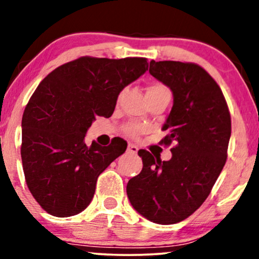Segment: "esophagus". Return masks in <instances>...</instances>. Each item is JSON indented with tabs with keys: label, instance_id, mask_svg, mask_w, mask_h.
Returning <instances> with one entry per match:
<instances>
[{
	"label": "esophagus",
	"instance_id": "1",
	"mask_svg": "<svg viewBox=\"0 0 259 259\" xmlns=\"http://www.w3.org/2000/svg\"><path fill=\"white\" fill-rule=\"evenodd\" d=\"M139 151V148L135 146V145H133V144H129L127 145V152L129 153H136Z\"/></svg>",
	"mask_w": 259,
	"mask_h": 259
}]
</instances>
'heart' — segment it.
<instances>
[{
	"instance_id": "obj_1",
	"label": "heart",
	"mask_w": 259,
	"mask_h": 259,
	"mask_svg": "<svg viewBox=\"0 0 259 259\" xmlns=\"http://www.w3.org/2000/svg\"><path fill=\"white\" fill-rule=\"evenodd\" d=\"M160 94L170 95V92H169L167 86L160 84V82H153V84H151L147 88V96H150V95ZM140 132H141V126H140L139 124H130V125L125 126V133L130 136H136Z\"/></svg>"
}]
</instances>
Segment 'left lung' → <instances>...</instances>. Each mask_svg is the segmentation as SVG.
<instances>
[{
  "label": "left lung",
  "mask_w": 259,
  "mask_h": 259,
  "mask_svg": "<svg viewBox=\"0 0 259 259\" xmlns=\"http://www.w3.org/2000/svg\"><path fill=\"white\" fill-rule=\"evenodd\" d=\"M150 74L173 92L174 103L159 141L170 146L171 158L162 160L146 150L141 173L126 185L130 203L157 224H175L206 201L228 157L231 118L217 81L201 65L151 61ZM154 154V153H153Z\"/></svg>",
  "instance_id": "left-lung-1"
}]
</instances>
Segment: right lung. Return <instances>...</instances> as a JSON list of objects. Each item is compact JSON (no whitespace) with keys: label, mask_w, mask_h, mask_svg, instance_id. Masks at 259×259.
<instances>
[{"label":"right lung","mask_w":259,"mask_h":259,"mask_svg":"<svg viewBox=\"0 0 259 259\" xmlns=\"http://www.w3.org/2000/svg\"><path fill=\"white\" fill-rule=\"evenodd\" d=\"M146 58L79 57L45 78L24 109L22 154L25 181L55 217L75 215L90 204L99 175L127 144L84 142L96 117H111L119 92L147 70Z\"/></svg>","instance_id":"right-lung-1"}]
</instances>
